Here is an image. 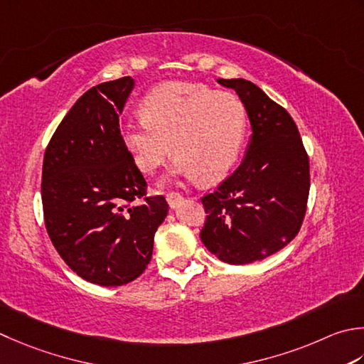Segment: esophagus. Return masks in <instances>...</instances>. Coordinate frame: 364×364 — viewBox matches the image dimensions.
I'll return each mask as SVG.
<instances>
[{
  "label": "esophagus",
  "mask_w": 364,
  "mask_h": 364,
  "mask_svg": "<svg viewBox=\"0 0 364 364\" xmlns=\"http://www.w3.org/2000/svg\"><path fill=\"white\" fill-rule=\"evenodd\" d=\"M181 200H183V196L178 191H170L168 194H167V202H168L170 206H172V208H173V206H176L178 203H180Z\"/></svg>",
  "instance_id": "obj_1"
}]
</instances>
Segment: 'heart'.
<instances>
[{"instance_id":"obj_1","label":"heart","mask_w":364,"mask_h":364,"mask_svg":"<svg viewBox=\"0 0 364 364\" xmlns=\"http://www.w3.org/2000/svg\"><path fill=\"white\" fill-rule=\"evenodd\" d=\"M140 112L141 118L121 124V137L146 175L159 170L175 151L178 173L218 181L230 172L245 144L243 102L202 83L158 85L144 97Z\"/></svg>"}]
</instances>
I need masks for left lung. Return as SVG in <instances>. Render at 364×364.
Wrapping results in <instances>:
<instances>
[{
  "label": "left lung",
  "instance_id": "left-lung-1",
  "mask_svg": "<svg viewBox=\"0 0 364 364\" xmlns=\"http://www.w3.org/2000/svg\"><path fill=\"white\" fill-rule=\"evenodd\" d=\"M218 82L238 92L252 139L238 168L202 197L200 238L219 260L246 265L281 251L300 232L311 188L309 156L294 118L257 85L245 78Z\"/></svg>",
  "mask_w": 364,
  "mask_h": 364
}]
</instances>
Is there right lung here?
Here are the masks:
<instances>
[{
  "mask_svg": "<svg viewBox=\"0 0 364 364\" xmlns=\"http://www.w3.org/2000/svg\"><path fill=\"white\" fill-rule=\"evenodd\" d=\"M131 77L90 88L56 127L42 164V208L50 240L85 281L124 286L145 272L168 203L148 196L119 131Z\"/></svg>",
  "mask_w": 364,
  "mask_h": 364,
  "instance_id": "right-lung-1",
  "label": "right lung"
}]
</instances>
